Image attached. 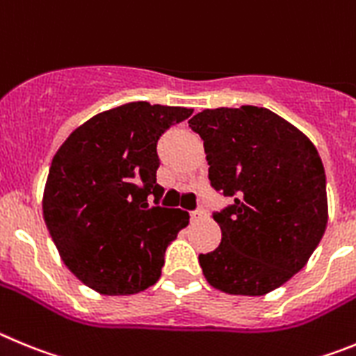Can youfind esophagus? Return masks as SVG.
I'll use <instances>...</instances> for the list:
<instances>
[{"label":"esophagus","instance_id":"obj_1","mask_svg":"<svg viewBox=\"0 0 356 356\" xmlns=\"http://www.w3.org/2000/svg\"><path fill=\"white\" fill-rule=\"evenodd\" d=\"M191 222H198L202 218H206V211L204 209H197V211H191Z\"/></svg>","mask_w":356,"mask_h":356}]
</instances>
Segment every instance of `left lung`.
Masks as SVG:
<instances>
[{
	"mask_svg": "<svg viewBox=\"0 0 356 356\" xmlns=\"http://www.w3.org/2000/svg\"><path fill=\"white\" fill-rule=\"evenodd\" d=\"M188 124L204 140L211 186L234 200L213 213L222 243L198 255L204 277L229 294L277 289L307 264L328 223L318 149L259 106L204 110Z\"/></svg>",
	"mask_w": 356,
	"mask_h": 356,
	"instance_id": "obj_1",
	"label": "left lung"
}]
</instances>
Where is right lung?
Segmentation results:
<instances>
[{"instance_id": "right-lung-1", "label": "right lung", "mask_w": 356, "mask_h": 356, "mask_svg": "<svg viewBox=\"0 0 356 356\" xmlns=\"http://www.w3.org/2000/svg\"><path fill=\"white\" fill-rule=\"evenodd\" d=\"M190 108L127 102L70 133L54 154L42 211L60 257L101 294H136L161 277L165 250L190 222L158 206L156 145ZM155 195L156 207L146 198Z\"/></svg>"}]
</instances>
